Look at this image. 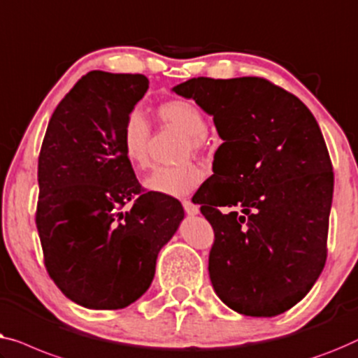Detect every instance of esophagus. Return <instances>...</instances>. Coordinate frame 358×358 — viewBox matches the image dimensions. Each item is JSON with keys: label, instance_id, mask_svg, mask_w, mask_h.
<instances>
[{"label": "esophagus", "instance_id": "obj_1", "mask_svg": "<svg viewBox=\"0 0 358 358\" xmlns=\"http://www.w3.org/2000/svg\"><path fill=\"white\" fill-rule=\"evenodd\" d=\"M181 204H183L185 213L188 214V215H196V214L199 213V208H198V206H196L194 203H191L189 199H183V201H181Z\"/></svg>", "mask_w": 358, "mask_h": 358}]
</instances>
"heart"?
Masks as SVG:
<instances>
[{"mask_svg": "<svg viewBox=\"0 0 358 358\" xmlns=\"http://www.w3.org/2000/svg\"><path fill=\"white\" fill-rule=\"evenodd\" d=\"M157 117L162 123L178 128L186 134L185 155L204 149L208 123L198 105L186 99L167 100L157 107ZM149 144L150 127L148 120L141 112H131L123 123L122 148L124 157L136 170H144L149 165ZM203 178L204 172L198 164L183 162L175 167L155 169L144 180V186L152 193L183 198L198 188Z\"/></svg>", "mask_w": 358, "mask_h": 358, "instance_id": "1", "label": "heart"}]
</instances>
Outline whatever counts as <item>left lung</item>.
Here are the masks:
<instances>
[{"instance_id":"1","label":"left lung","mask_w":358,"mask_h":358,"mask_svg":"<svg viewBox=\"0 0 358 358\" xmlns=\"http://www.w3.org/2000/svg\"><path fill=\"white\" fill-rule=\"evenodd\" d=\"M173 92L213 115L224 139L215 157L225 181L193 196L214 229L215 294L241 315L284 313L328 256L334 173L318 123L299 97L263 78H193Z\"/></svg>"}]
</instances>
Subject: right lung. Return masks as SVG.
Masks as SVG:
<instances>
[{"label":"right lung","instance_id":"add662e5","mask_svg":"<svg viewBox=\"0 0 358 358\" xmlns=\"http://www.w3.org/2000/svg\"><path fill=\"white\" fill-rule=\"evenodd\" d=\"M148 89L143 74L87 73L55 108L40 149L35 224L45 268L90 310L138 300L185 217L177 199L141 188L123 154V123Z\"/></svg>","mask_w":358,"mask_h":358}]
</instances>
